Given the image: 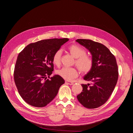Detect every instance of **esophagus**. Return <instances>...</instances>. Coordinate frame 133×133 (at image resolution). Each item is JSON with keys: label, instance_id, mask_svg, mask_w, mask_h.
<instances>
[{"label": "esophagus", "instance_id": "obj_1", "mask_svg": "<svg viewBox=\"0 0 133 133\" xmlns=\"http://www.w3.org/2000/svg\"><path fill=\"white\" fill-rule=\"evenodd\" d=\"M65 83L66 84H68V85H73V84H74L73 82H69V81H65Z\"/></svg>", "mask_w": 133, "mask_h": 133}]
</instances>
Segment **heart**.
Here are the masks:
<instances>
[{"instance_id": "b5f03b06", "label": "heart", "mask_w": 133, "mask_h": 133, "mask_svg": "<svg viewBox=\"0 0 133 133\" xmlns=\"http://www.w3.org/2000/svg\"><path fill=\"white\" fill-rule=\"evenodd\" d=\"M71 55L76 58L75 64L79 70L83 74L89 72L92 67V60L90 57L86 55L87 51L83 48L73 44L68 48ZM62 50L56 51L53 56V63L56 65H59L61 61ZM57 74L66 80H71L78 75V70L75 68L63 67L57 70Z\"/></svg>"}]
</instances>
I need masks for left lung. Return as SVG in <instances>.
<instances>
[{
  "label": "left lung",
  "instance_id": "8db88e82",
  "mask_svg": "<svg viewBox=\"0 0 133 133\" xmlns=\"http://www.w3.org/2000/svg\"><path fill=\"white\" fill-rule=\"evenodd\" d=\"M89 51L92 55V67L84 76L90 84H82L83 91L77 95L79 103L89 109L98 108L105 104L113 91L118 79L116 60L103 44L89 39L76 41Z\"/></svg>",
  "mask_w": 133,
  "mask_h": 133
}]
</instances>
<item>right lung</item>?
<instances>
[{"instance_id":"add662e5","label":"right lung","mask_w":133,"mask_h":133,"mask_svg":"<svg viewBox=\"0 0 133 133\" xmlns=\"http://www.w3.org/2000/svg\"><path fill=\"white\" fill-rule=\"evenodd\" d=\"M68 41V38L42 40L29 44L19 54L14 82L20 95L28 104L38 108L46 106L65 83L59 75L49 76L54 70V53Z\"/></svg>"}]
</instances>
